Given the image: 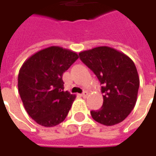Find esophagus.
I'll return each instance as SVG.
<instances>
[{"instance_id":"1","label":"esophagus","mask_w":156,"mask_h":156,"mask_svg":"<svg viewBox=\"0 0 156 156\" xmlns=\"http://www.w3.org/2000/svg\"><path fill=\"white\" fill-rule=\"evenodd\" d=\"M87 94H88V93H87V91H84L83 93L81 94V95L82 96V97H84V98H86L87 96Z\"/></svg>"}]
</instances>
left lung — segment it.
I'll return each mask as SVG.
<instances>
[{"label": "left lung", "mask_w": 156, "mask_h": 156, "mask_svg": "<svg viewBox=\"0 0 156 156\" xmlns=\"http://www.w3.org/2000/svg\"><path fill=\"white\" fill-rule=\"evenodd\" d=\"M82 62L101 84L103 104L92 110L94 121L106 126L120 123L134 109L140 79L134 62L125 54L109 47H97L79 54Z\"/></svg>", "instance_id": "8db88e82"}]
</instances>
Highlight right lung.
Returning a JSON list of instances; mask_svg holds the SVG:
<instances>
[{"label":"right lung","mask_w":156,"mask_h":156,"mask_svg":"<svg viewBox=\"0 0 156 156\" xmlns=\"http://www.w3.org/2000/svg\"><path fill=\"white\" fill-rule=\"evenodd\" d=\"M79 58L75 52L53 46L30 56L18 75V90L29 116L43 127L62 122L75 99L64 91L63 73Z\"/></svg>","instance_id":"1"}]
</instances>
